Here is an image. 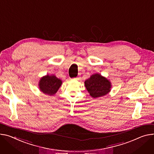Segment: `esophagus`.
<instances>
[{"mask_svg":"<svg viewBox=\"0 0 154 154\" xmlns=\"http://www.w3.org/2000/svg\"><path fill=\"white\" fill-rule=\"evenodd\" d=\"M75 79H76V80H78V79H79V78H77H77H75Z\"/></svg>","mask_w":154,"mask_h":154,"instance_id":"esophagus-1","label":"esophagus"}]
</instances>
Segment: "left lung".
I'll return each instance as SVG.
<instances>
[{"label":"left lung","mask_w":154,"mask_h":154,"mask_svg":"<svg viewBox=\"0 0 154 154\" xmlns=\"http://www.w3.org/2000/svg\"><path fill=\"white\" fill-rule=\"evenodd\" d=\"M85 86L93 98L105 96L111 89V83L99 74H94L85 81Z\"/></svg>","instance_id":"1"}]
</instances>
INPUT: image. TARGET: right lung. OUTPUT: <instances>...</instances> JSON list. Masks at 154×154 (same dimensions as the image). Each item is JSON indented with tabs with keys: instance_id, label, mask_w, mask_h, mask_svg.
<instances>
[{
	"instance_id": "obj_1",
	"label": "right lung",
	"mask_w": 154,
	"mask_h": 154,
	"mask_svg": "<svg viewBox=\"0 0 154 154\" xmlns=\"http://www.w3.org/2000/svg\"><path fill=\"white\" fill-rule=\"evenodd\" d=\"M62 81L54 75L48 74L42 77L39 81L40 90L44 94L53 95L57 93L61 86Z\"/></svg>"
}]
</instances>
